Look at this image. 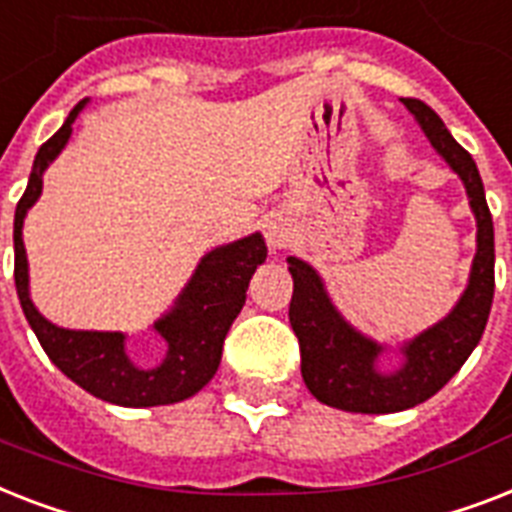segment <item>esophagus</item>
Wrapping results in <instances>:
<instances>
[{
	"label": "esophagus",
	"mask_w": 512,
	"mask_h": 512,
	"mask_svg": "<svg viewBox=\"0 0 512 512\" xmlns=\"http://www.w3.org/2000/svg\"><path fill=\"white\" fill-rule=\"evenodd\" d=\"M267 243L269 248H280V245L285 243V232H282V227H277V224L267 227Z\"/></svg>",
	"instance_id": "34e87169"
}]
</instances>
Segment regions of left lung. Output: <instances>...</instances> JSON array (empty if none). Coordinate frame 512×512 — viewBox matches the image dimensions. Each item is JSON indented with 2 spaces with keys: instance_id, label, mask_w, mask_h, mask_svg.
Segmentation results:
<instances>
[{
  "instance_id": "1",
  "label": "left lung",
  "mask_w": 512,
  "mask_h": 512,
  "mask_svg": "<svg viewBox=\"0 0 512 512\" xmlns=\"http://www.w3.org/2000/svg\"><path fill=\"white\" fill-rule=\"evenodd\" d=\"M402 102L418 118L431 145L460 174L468 190L470 208L476 214L478 251L468 290L455 312L404 346L407 362L402 370L383 375L375 370V359L380 354L378 343L362 338L341 320L309 264L293 256L288 259L293 275L288 317L301 346L304 383L322 404L370 415L410 410L447 386L449 378L465 365L470 351L481 341L494 298V227L476 161L425 102L415 97H402Z\"/></svg>"
}]
</instances>
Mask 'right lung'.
Segmentation results:
<instances>
[{
    "instance_id": "1",
    "label": "right lung",
    "mask_w": 512,
    "mask_h": 512,
    "mask_svg": "<svg viewBox=\"0 0 512 512\" xmlns=\"http://www.w3.org/2000/svg\"><path fill=\"white\" fill-rule=\"evenodd\" d=\"M84 102L87 100H81L71 110V116L65 118V124L39 147L28 187L15 208L12 237H15V288H18L20 306L47 357L89 394L121 407L182 402L187 396L198 394L214 378L216 367L222 362L227 330L243 309L245 290L253 272L267 259V245L261 235H251L216 248L200 261L198 272L192 275L177 309L155 325L163 341L169 343L166 359L158 367L134 365L126 354L121 333L63 330L44 320L28 298V264L20 230L26 211L34 206L42 192L44 169L71 137V124L84 108Z\"/></svg>"
}]
</instances>
